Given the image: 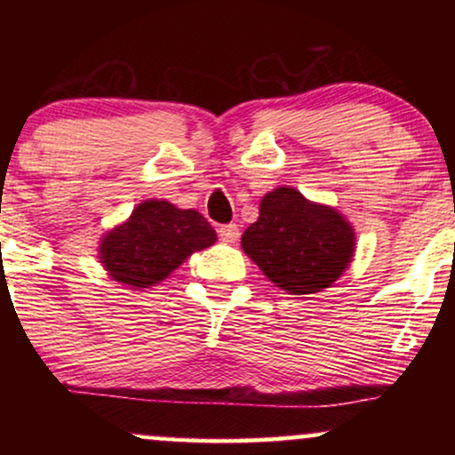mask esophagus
<instances>
[{
    "label": "esophagus",
    "mask_w": 455,
    "mask_h": 455,
    "mask_svg": "<svg viewBox=\"0 0 455 455\" xmlns=\"http://www.w3.org/2000/svg\"><path fill=\"white\" fill-rule=\"evenodd\" d=\"M218 235H220L222 242H228V243H235L239 239V227L237 224H222L220 228H218Z\"/></svg>",
    "instance_id": "34e87169"
}]
</instances>
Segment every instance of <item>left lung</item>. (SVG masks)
I'll return each instance as SVG.
<instances>
[{
  "mask_svg": "<svg viewBox=\"0 0 455 455\" xmlns=\"http://www.w3.org/2000/svg\"><path fill=\"white\" fill-rule=\"evenodd\" d=\"M242 248L275 286L310 295L340 278L355 252V233L331 207L315 205L293 188H275L260 201Z\"/></svg>",
  "mask_w": 455,
  "mask_h": 455,
  "instance_id": "8db88e82",
  "label": "left lung"
}]
</instances>
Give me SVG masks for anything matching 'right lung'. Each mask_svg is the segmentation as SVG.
<instances>
[{
  "label": "right lung",
  "mask_w": 455,
  "mask_h": 455,
  "mask_svg": "<svg viewBox=\"0 0 455 455\" xmlns=\"http://www.w3.org/2000/svg\"><path fill=\"white\" fill-rule=\"evenodd\" d=\"M213 242L216 231L201 213L149 198L104 237L100 259L115 282L148 289Z\"/></svg>",
  "instance_id": "right-lung-1"
}]
</instances>
